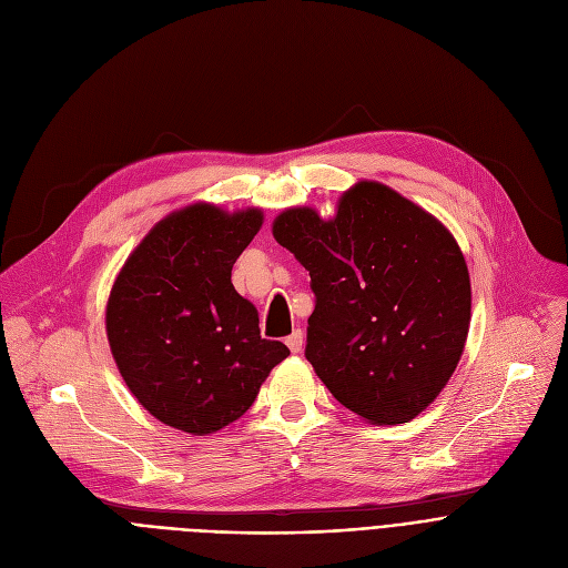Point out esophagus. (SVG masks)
Segmentation results:
<instances>
[{
	"mask_svg": "<svg viewBox=\"0 0 568 568\" xmlns=\"http://www.w3.org/2000/svg\"><path fill=\"white\" fill-rule=\"evenodd\" d=\"M285 345L290 347V352H292V354H300V352H302V347H304V334H302L300 329H296L292 336H287V338H285Z\"/></svg>",
	"mask_w": 568,
	"mask_h": 568,
	"instance_id": "34e87169",
	"label": "esophagus"
}]
</instances>
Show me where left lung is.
<instances>
[{
	"instance_id": "8db88e82",
	"label": "left lung",
	"mask_w": 568,
	"mask_h": 568,
	"mask_svg": "<svg viewBox=\"0 0 568 568\" xmlns=\"http://www.w3.org/2000/svg\"><path fill=\"white\" fill-rule=\"evenodd\" d=\"M272 232L311 274L306 359L326 389L368 424L422 414L452 379L469 332V272L454 234L368 179L341 195L334 219L290 206Z\"/></svg>"
}]
</instances>
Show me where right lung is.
<instances>
[{
  "label": "right lung",
  "mask_w": 568,
  "mask_h": 568,
  "mask_svg": "<svg viewBox=\"0 0 568 568\" xmlns=\"http://www.w3.org/2000/svg\"><path fill=\"white\" fill-rule=\"evenodd\" d=\"M262 209L195 202L144 234L105 306L114 364L165 426L209 435L236 422L290 349L260 336L232 264L262 227Z\"/></svg>",
  "instance_id": "add662e5"
}]
</instances>
